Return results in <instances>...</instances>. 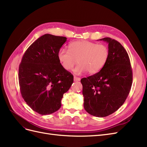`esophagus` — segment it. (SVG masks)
Masks as SVG:
<instances>
[{
    "instance_id": "obj_1",
    "label": "esophagus",
    "mask_w": 147,
    "mask_h": 147,
    "mask_svg": "<svg viewBox=\"0 0 147 147\" xmlns=\"http://www.w3.org/2000/svg\"><path fill=\"white\" fill-rule=\"evenodd\" d=\"M74 81H75V82L80 81V78L77 77H75V76H74Z\"/></svg>"
}]
</instances>
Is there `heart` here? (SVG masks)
I'll list each match as a JSON object with an SVG mask.
<instances>
[{
  "label": "heart",
  "mask_w": 147,
  "mask_h": 147,
  "mask_svg": "<svg viewBox=\"0 0 147 147\" xmlns=\"http://www.w3.org/2000/svg\"><path fill=\"white\" fill-rule=\"evenodd\" d=\"M109 57L108 47L88 40H78L70 43L69 50L62 48L57 53V59L63 68L70 70L77 63L74 72L80 75L86 72L94 74L104 67Z\"/></svg>",
  "instance_id": "obj_1"
}]
</instances>
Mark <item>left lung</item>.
<instances>
[{
    "label": "left lung",
    "mask_w": 147,
    "mask_h": 147,
    "mask_svg": "<svg viewBox=\"0 0 147 147\" xmlns=\"http://www.w3.org/2000/svg\"><path fill=\"white\" fill-rule=\"evenodd\" d=\"M109 43V57L99 72L83 78L84 108L93 116L105 117L125 102L132 83V70L125 49L110 37L100 39Z\"/></svg>",
    "instance_id": "8db88e82"
}]
</instances>
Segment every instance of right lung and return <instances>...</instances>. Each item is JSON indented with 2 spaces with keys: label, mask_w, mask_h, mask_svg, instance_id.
Returning a JSON list of instances; mask_svg holds the SVG:
<instances>
[{
  "label": "right lung",
  "mask_w": 147,
  "mask_h": 147,
  "mask_svg": "<svg viewBox=\"0 0 147 147\" xmlns=\"http://www.w3.org/2000/svg\"><path fill=\"white\" fill-rule=\"evenodd\" d=\"M65 37L47 34L27 49L19 66L21 94L35 112L46 115L58 110L63 94L74 82L73 75L63 68L57 53Z\"/></svg>",
  "instance_id": "obj_1"
}]
</instances>
